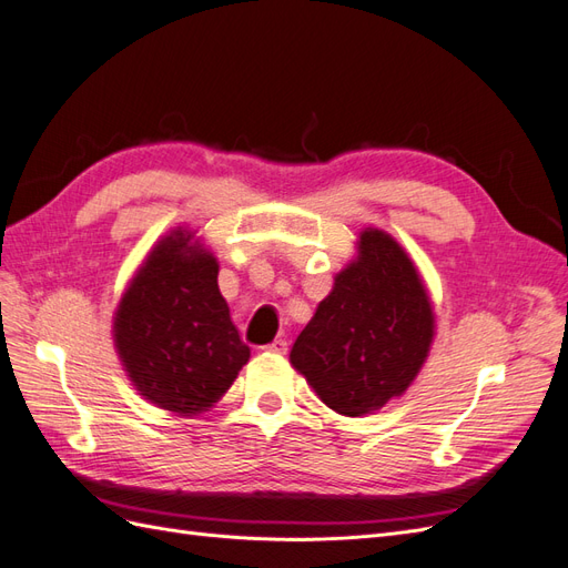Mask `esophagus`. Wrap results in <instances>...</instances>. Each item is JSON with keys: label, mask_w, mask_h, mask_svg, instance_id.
I'll use <instances>...</instances> for the list:
<instances>
[{"label": "esophagus", "mask_w": 568, "mask_h": 568, "mask_svg": "<svg viewBox=\"0 0 568 568\" xmlns=\"http://www.w3.org/2000/svg\"><path fill=\"white\" fill-rule=\"evenodd\" d=\"M265 351H270L274 355H284L288 351V343H286V338H274L270 346H265Z\"/></svg>", "instance_id": "esophagus-1"}]
</instances>
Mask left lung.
<instances>
[{
  "instance_id": "1",
  "label": "left lung",
  "mask_w": 568,
  "mask_h": 568,
  "mask_svg": "<svg viewBox=\"0 0 568 568\" xmlns=\"http://www.w3.org/2000/svg\"><path fill=\"white\" fill-rule=\"evenodd\" d=\"M434 336V303L415 261L388 232L365 227L288 363L326 407L367 417L417 379Z\"/></svg>"
}]
</instances>
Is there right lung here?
<instances>
[{"mask_svg":"<svg viewBox=\"0 0 568 568\" xmlns=\"http://www.w3.org/2000/svg\"><path fill=\"white\" fill-rule=\"evenodd\" d=\"M217 272L203 239L175 227L146 253L113 313V346L134 390L180 417L209 412L251 357Z\"/></svg>","mask_w":568,"mask_h":568,"instance_id":"right-lung-1","label":"right lung"}]
</instances>
